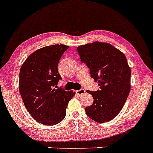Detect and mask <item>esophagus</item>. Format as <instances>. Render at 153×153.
Returning <instances> with one entry per match:
<instances>
[{
    "instance_id": "1",
    "label": "esophagus",
    "mask_w": 153,
    "mask_h": 153,
    "mask_svg": "<svg viewBox=\"0 0 153 153\" xmlns=\"http://www.w3.org/2000/svg\"><path fill=\"white\" fill-rule=\"evenodd\" d=\"M76 93L77 94V95H84V94L85 93V90H84V89H80V90L76 91Z\"/></svg>"
}]
</instances>
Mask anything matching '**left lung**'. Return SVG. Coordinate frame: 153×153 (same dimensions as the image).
Here are the masks:
<instances>
[{
    "mask_svg": "<svg viewBox=\"0 0 153 153\" xmlns=\"http://www.w3.org/2000/svg\"><path fill=\"white\" fill-rule=\"evenodd\" d=\"M77 51L100 86L95 92L87 91L94 102L86 107V114L96 122H108L121 111L131 89V69L126 56L112 45L100 42L80 45Z\"/></svg>",
    "mask_w": 153,
    "mask_h": 153,
    "instance_id": "8db88e82",
    "label": "left lung"
}]
</instances>
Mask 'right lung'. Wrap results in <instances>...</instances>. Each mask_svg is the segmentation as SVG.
Segmentation results:
<instances>
[{"label": "right lung", "instance_id": "add662e5", "mask_svg": "<svg viewBox=\"0 0 153 153\" xmlns=\"http://www.w3.org/2000/svg\"><path fill=\"white\" fill-rule=\"evenodd\" d=\"M68 48L53 45L37 50L26 59L19 73V92L26 108L35 121L53 126L62 121L66 114L73 91L57 88L61 77L58 64Z\"/></svg>", "mask_w": 153, "mask_h": 153}]
</instances>
